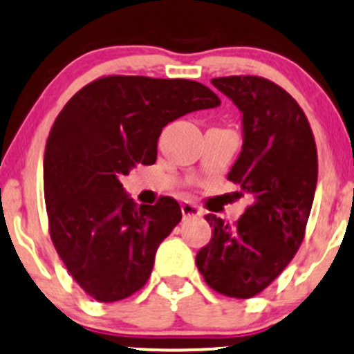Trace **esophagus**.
Returning a JSON list of instances; mask_svg holds the SVG:
<instances>
[{
    "label": "esophagus",
    "instance_id": "obj_1",
    "mask_svg": "<svg viewBox=\"0 0 354 354\" xmlns=\"http://www.w3.org/2000/svg\"><path fill=\"white\" fill-rule=\"evenodd\" d=\"M181 212H183V218H192V216H201L202 211L197 205L190 204V202H183L181 204Z\"/></svg>",
    "mask_w": 354,
    "mask_h": 354
}]
</instances>
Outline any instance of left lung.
Masks as SVG:
<instances>
[{
    "label": "left lung",
    "mask_w": 354,
    "mask_h": 354,
    "mask_svg": "<svg viewBox=\"0 0 354 354\" xmlns=\"http://www.w3.org/2000/svg\"><path fill=\"white\" fill-rule=\"evenodd\" d=\"M242 114V150L228 180L252 202L233 225L207 214L212 239L195 256L216 292L247 299L264 290L299 249L318 178L317 145L297 102L257 75L212 79Z\"/></svg>",
    "instance_id": "obj_1"
}]
</instances>
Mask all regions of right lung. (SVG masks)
<instances>
[{
    "label": "right lung",
    "mask_w": 354,
    "mask_h": 354,
    "mask_svg": "<svg viewBox=\"0 0 354 354\" xmlns=\"http://www.w3.org/2000/svg\"><path fill=\"white\" fill-rule=\"evenodd\" d=\"M221 104L188 79L109 75L67 102L44 150L50 235L72 279L100 303L142 289L159 243L181 221L174 198L136 204L121 178L153 164L167 122Z\"/></svg>",
    "instance_id": "add662e5"
}]
</instances>
